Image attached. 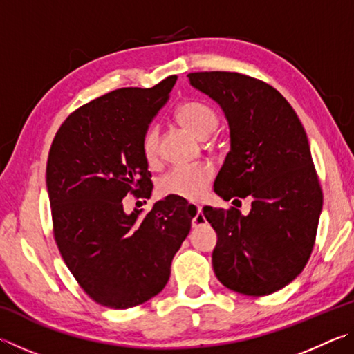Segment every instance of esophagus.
<instances>
[{"instance_id": "34e87169", "label": "esophagus", "mask_w": 354, "mask_h": 354, "mask_svg": "<svg viewBox=\"0 0 354 354\" xmlns=\"http://www.w3.org/2000/svg\"><path fill=\"white\" fill-rule=\"evenodd\" d=\"M185 211H187L189 214L194 215L192 217V226H200L206 221V218L203 217V212H201V206H195V205H189L187 207H185Z\"/></svg>"}]
</instances>
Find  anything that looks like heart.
Instances as JSON below:
<instances>
[{
	"instance_id": "1",
	"label": "heart",
	"mask_w": 354,
	"mask_h": 354,
	"mask_svg": "<svg viewBox=\"0 0 354 354\" xmlns=\"http://www.w3.org/2000/svg\"><path fill=\"white\" fill-rule=\"evenodd\" d=\"M176 118L183 127L196 137L211 136L218 127V113L203 101H185L176 109ZM140 149L148 165L159 160V131L148 128L142 136ZM215 176L214 167L209 162L173 167L159 179L158 194L160 196H178L183 200H198L205 194Z\"/></svg>"
}]
</instances>
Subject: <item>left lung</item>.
Here are the masks:
<instances>
[{
  "instance_id": "left-lung-1",
  "label": "left lung",
  "mask_w": 354,
  "mask_h": 354,
  "mask_svg": "<svg viewBox=\"0 0 354 354\" xmlns=\"http://www.w3.org/2000/svg\"><path fill=\"white\" fill-rule=\"evenodd\" d=\"M221 106L231 151L214 183L215 194L251 196L248 215L236 207H203L217 232L215 277L227 289L263 297L292 283L313 253L323 205L319 176L301 122L270 84L236 71L187 75Z\"/></svg>"
}]
</instances>
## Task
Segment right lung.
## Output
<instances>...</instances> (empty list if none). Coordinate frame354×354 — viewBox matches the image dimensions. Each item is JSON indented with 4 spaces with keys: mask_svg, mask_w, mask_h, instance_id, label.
<instances>
[{
    "mask_svg": "<svg viewBox=\"0 0 354 354\" xmlns=\"http://www.w3.org/2000/svg\"><path fill=\"white\" fill-rule=\"evenodd\" d=\"M176 80L171 75L151 88H117L77 107L51 143L46 187L53 234L77 284L101 306L128 309L158 295L190 231L194 215L178 196L158 201L142 217V211L123 209L128 194L151 195L140 140Z\"/></svg>",
    "mask_w": 354,
    "mask_h": 354,
    "instance_id": "obj_1",
    "label": "right lung"
}]
</instances>
